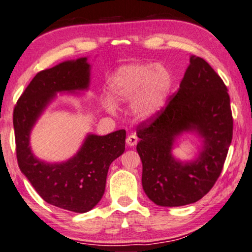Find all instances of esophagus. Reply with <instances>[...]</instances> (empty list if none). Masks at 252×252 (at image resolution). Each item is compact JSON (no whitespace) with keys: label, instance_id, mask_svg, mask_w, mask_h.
<instances>
[{"label":"esophagus","instance_id":"obj_1","mask_svg":"<svg viewBox=\"0 0 252 252\" xmlns=\"http://www.w3.org/2000/svg\"><path fill=\"white\" fill-rule=\"evenodd\" d=\"M138 141H139L138 136H136L135 134H130V135L127 136L126 145L128 146V147H134V146L136 145V143H138Z\"/></svg>","mask_w":252,"mask_h":252}]
</instances>
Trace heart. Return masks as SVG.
<instances>
[{"label":"heart","mask_w":252,"mask_h":252,"mask_svg":"<svg viewBox=\"0 0 252 252\" xmlns=\"http://www.w3.org/2000/svg\"><path fill=\"white\" fill-rule=\"evenodd\" d=\"M171 87V74L161 64H126L111 76V99L104 98V106L113 111L112 101L117 105H133V116L140 122H148L162 111Z\"/></svg>","instance_id":"b5f03b06"}]
</instances>
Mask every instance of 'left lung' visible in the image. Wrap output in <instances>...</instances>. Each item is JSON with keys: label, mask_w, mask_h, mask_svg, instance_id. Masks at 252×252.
<instances>
[{"label": "left lung", "mask_w": 252, "mask_h": 252, "mask_svg": "<svg viewBox=\"0 0 252 252\" xmlns=\"http://www.w3.org/2000/svg\"><path fill=\"white\" fill-rule=\"evenodd\" d=\"M184 132L203 139L193 161L182 162L172 155L175 139ZM136 135L147 197L163 207L200 200L220 176L233 139L227 87L204 59L191 55L177 94L158 117L140 124Z\"/></svg>", "instance_id": "obj_1"}]
</instances>
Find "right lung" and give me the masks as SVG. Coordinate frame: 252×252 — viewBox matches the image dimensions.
I'll list each match as a JSON object with an SVG mask.
<instances>
[{"label": "right lung", "mask_w": 252, "mask_h": 252, "mask_svg": "<svg viewBox=\"0 0 252 252\" xmlns=\"http://www.w3.org/2000/svg\"><path fill=\"white\" fill-rule=\"evenodd\" d=\"M89 83L87 58L61 62L35 75L14 110L16 153L23 175L45 201L75 213L89 212L102 199L110 164L125 152L126 130L107 135L88 134L76 154L60 163L35 158L30 134L58 93L87 90Z\"/></svg>", "instance_id": "1"}]
</instances>
